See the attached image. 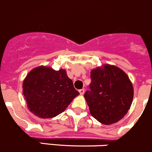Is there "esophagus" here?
I'll list each match as a JSON object with an SVG mask.
<instances>
[{
    "label": "esophagus",
    "mask_w": 152,
    "mask_h": 152,
    "mask_svg": "<svg viewBox=\"0 0 152 152\" xmlns=\"http://www.w3.org/2000/svg\"><path fill=\"white\" fill-rule=\"evenodd\" d=\"M84 89H79V93H80V95H83L84 94Z\"/></svg>",
    "instance_id": "34e87169"
}]
</instances>
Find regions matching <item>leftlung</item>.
<instances>
[{
    "instance_id": "left-lung-1",
    "label": "left lung",
    "mask_w": 152,
    "mask_h": 152,
    "mask_svg": "<svg viewBox=\"0 0 152 152\" xmlns=\"http://www.w3.org/2000/svg\"><path fill=\"white\" fill-rule=\"evenodd\" d=\"M89 91L84 93L90 114L103 124L119 122L130 108L134 89L121 68L105 64L91 71Z\"/></svg>"
}]
</instances>
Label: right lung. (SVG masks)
Wrapping results in <instances>:
<instances>
[{"label": "right lung", "mask_w": 152, "mask_h": 152, "mask_svg": "<svg viewBox=\"0 0 152 152\" xmlns=\"http://www.w3.org/2000/svg\"><path fill=\"white\" fill-rule=\"evenodd\" d=\"M22 89L29 111L41 119L53 118L63 113L79 95L65 69L55 71L44 65L27 74Z\"/></svg>", "instance_id": "add662e5"}]
</instances>
